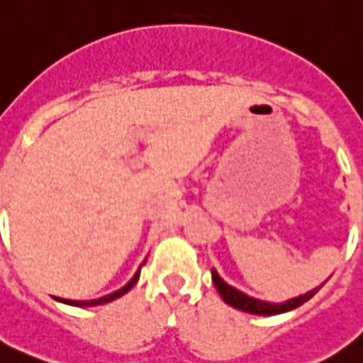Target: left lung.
<instances>
[{"label": "left lung", "instance_id": "8db88e82", "mask_svg": "<svg viewBox=\"0 0 363 363\" xmlns=\"http://www.w3.org/2000/svg\"><path fill=\"white\" fill-rule=\"evenodd\" d=\"M211 275H213V282H215V286L216 290H218V294H220V298L224 299L228 305H232V307H235V309L239 311H245V313H250V315L264 316L281 315V313H286V311L298 309L299 305H303L305 301H309V299L324 286V282H322L320 286L313 288L311 292L303 294V296L288 299V301H282V303H273V301H262V299L250 298V296H247V294L238 290V288H233L232 284H228V282L216 273V269H211Z\"/></svg>", "mask_w": 363, "mask_h": 363}]
</instances>
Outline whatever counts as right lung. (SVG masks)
Returning a JSON list of instances; mask_svg holds the SVG:
<instances>
[{
  "label": "right lung",
  "mask_w": 363,
  "mask_h": 363,
  "mask_svg": "<svg viewBox=\"0 0 363 363\" xmlns=\"http://www.w3.org/2000/svg\"><path fill=\"white\" fill-rule=\"evenodd\" d=\"M147 262V259H145ZM145 262H143L141 265H139V269H137V273L133 277H131V281L125 284V286H122L121 290H116V292L113 294H107V296H104V298H98V299H88V301H75V299H64V298H54L56 301H62V303H67V305H73V307H94V305H104V303H109V301H113V299L121 298V296H124L125 292H130L131 288H133V284H135L137 281H139V273H141V267L145 265Z\"/></svg>",
  "instance_id": "obj_1"
}]
</instances>
